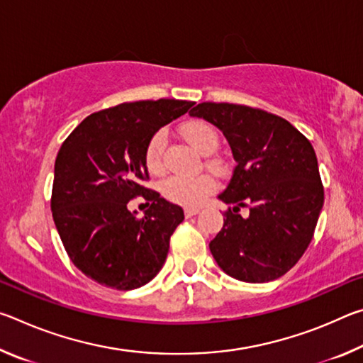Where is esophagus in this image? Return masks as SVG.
Segmentation results:
<instances>
[{"mask_svg":"<svg viewBox=\"0 0 363 363\" xmlns=\"http://www.w3.org/2000/svg\"><path fill=\"white\" fill-rule=\"evenodd\" d=\"M199 208H186V210H184V214H186V218H192V216H195V214H199Z\"/></svg>","mask_w":363,"mask_h":363,"instance_id":"1","label":"esophagus"}]
</instances>
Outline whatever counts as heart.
<instances>
[{
  "mask_svg": "<svg viewBox=\"0 0 363 363\" xmlns=\"http://www.w3.org/2000/svg\"><path fill=\"white\" fill-rule=\"evenodd\" d=\"M182 138L194 147V149L208 155L216 150L219 144V136L216 130L205 121L195 120L189 121L181 130ZM167 145V134L158 131L150 138L149 144L145 147V167L149 173L158 174L163 171V150ZM216 189V181L208 174H200L194 177L184 176H171L167 181L162 182V195L171 203L196 208L206 200V196L213 194Z\"/></svg>",
  "mask_w": 363,
  "mask_h": 363,
  "instance_id": "obj_1",
  "label": "heart"
}]
</instances>
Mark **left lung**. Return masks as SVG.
<instances>
[{
  "label": "left lung",
  "mask_w": 363,
  "mask_h": 363,
  "mask_svg": "<svg viewBox=\"0 0 363 363\" xmlns=\"http://www.w3.org/2000/svg\"><path fill=\"white\" fill-rule=\"evenodd\" d=\"M189 113L223 131L237 163L218 195L232 208L210 242L214 261L248 284L281 277L309 247L323 206L314 147L291 123L259 108L201 102Z\"/></svg>",
  "instance_id": "8db88e82"
}]
</instances>
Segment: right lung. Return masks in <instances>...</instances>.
<instances>
[{
	"instance_id": "right-lung-1",
	"label": "right lung",
	"mask_w": 363,
	"mask_h": 363,
	"mask_svg": "<svg viewBox=\"0 0 363 363\" xmlns=\"http://www.w3.org/2000/svg\"><path fill=\"white\" fill-rule=\"evenodd\" d=\"M192 106L176 99L120 104L86 116L64 140L54 164L51 210L67 255L86 277L134 290L163 267L184 211L143 187L149 177L145 147ZM138 194L151 201L143 218L127 210Z\"/></svg>"
}]
</instances>
